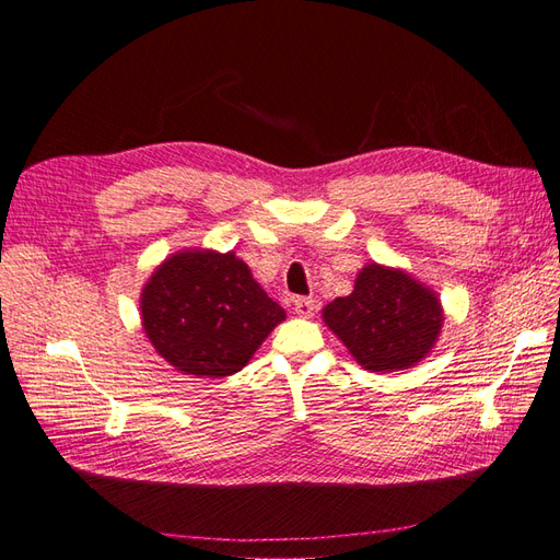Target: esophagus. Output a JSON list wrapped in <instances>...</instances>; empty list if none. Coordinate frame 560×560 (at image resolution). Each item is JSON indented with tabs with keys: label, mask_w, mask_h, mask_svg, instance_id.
<instances>
[{
	"label": "esophagus",
	"mask_w": 560,
	"mask_h": 560,
	"mask_svg": "<svg viewBox=\"0 0 560 560\" xmlns=\"http://www.w3.org/2000/svg\"><path fill=\"white\" fill-rule=\"evenodd\" d=\"M293 310L298 317H312L317 312V301L315 298H298V301L293 303Z\"/></svg>",
	"instance_id": "obj_1"
}]
</instances>
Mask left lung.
Wrapping results in <instances>:
<instances>
[{"mask_svg": "<svg viewBox=\"0 0 560 560\" xmlns=\"http://www.w3.org/2000/svg\"><path fill=\"white\" fill-rule=\"evenodd\" d=\"M362 368L370 372L408 370L420 362L441 331V303L398 269L368 265L355 289L322 312Z\"/></svg>", "mask_w": 560, "mask_h": 560, "instance_id": "left-lung-1", "label": "left lung"}]
</instances>
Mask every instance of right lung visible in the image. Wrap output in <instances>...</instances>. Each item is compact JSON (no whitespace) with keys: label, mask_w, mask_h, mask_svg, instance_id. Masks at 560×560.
<instances>
[{"label":"right lung","mask_w":560,"mask_h":560,"mask_svg":"<svg viewBox=\"0 0 560 560\" xmlns=\"http://www.w3.org/2000/svg\"><path fill=\"white\" fill-rule=\"evenodd\" d=\"M140 310L158 353L195 376L241 372L285 317L243 259L212 250L168 257L142 289Z\"/></svg>","instance_id":"obj_1"}]
</instances>
